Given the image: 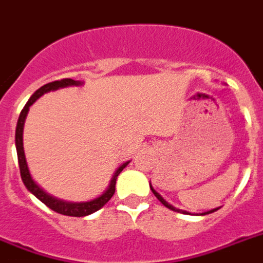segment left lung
Returning a JSON list of instances; mask_svg holds the SVG:
<instances>
[{
	"label": "left lung",
	"instance_id": "8db88e82",
	"mask_svg": "<svg viewBox=\"0 0 263 263\" xmlns=\"http://www.w3.org/2000/svg\"><path fill=\"white\" fill-rule=\"evenodd\" d=\"M149 187H151V191H152V193H154V195H155L156 198H158V199L160 200V202H162V204H164V206L167 207V209H170V210H173V211H176V213H180V214H190L189 211L180 210V209H175V207H174L173 204H170L168 202H165V200L162 198V195H160V194H159V193H156V191H155V190H154V187H152L151 184H149ZM218 209H219V207H217V209H213V210H210V211H204V213L196 214V215H207V214H211V213H214V211H217Z\"/></svg>",
	"mask_w": 263,
	"mask_h": 263
}]
</instances>
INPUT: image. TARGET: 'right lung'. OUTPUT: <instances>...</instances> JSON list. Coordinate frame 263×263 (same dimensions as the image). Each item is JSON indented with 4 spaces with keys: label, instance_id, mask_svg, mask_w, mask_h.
<instances>
[{
    "label": "right lung",
    "instance_id": "add662e5",
    "mask_svg": "<svg viewBox=\"0 0 263 263\" xmlns=\"http://www.w3.org/2000/svg\"><path fill=\"white\" fill-rule=\"evenodd\" d=\"M81 84H83V81H76L72 80V79H63V80L48 83L45 84V85H43L41 88H39V89L32 95V98L28 100L25 107L23 108V111L20 114L18 121H17V127H15V148H17L20 173H21V179H23L24 184H25V187L28 189V191H30V193L36 196L37 199L41 200L44 204H46V206L49 207V209H52L53 211H56V213L59 214H63V215H68V217H87L89 214H93L98 210H100L101 207L104 206L105 203L111 199L112 195L115 194V184H116V179H118L119 174H120L125 165L129 163H123V164L115 171L114 176H112L111 179V183H109V186H108V189L105 190L104 193L101 194L100 196H98V198H95V199L88 200V202H67V200L57 199L54 196L45 193V191L32 179L29 168H28V164H26V158L25 152H24L23 143L24 124H25V119L26 115H28V111H29V107L37 100V99L41 98L44 93L50 92V90H57L60 89V88L65 87H73V85H81Z\"/></svg>",
    "mask_w": 263,
    "mask_h": 263
}]
</instances>
